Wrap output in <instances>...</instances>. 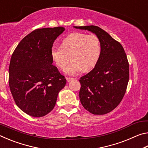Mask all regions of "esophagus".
<instances>
[{"instance_id":"esophagus-1","label":"esophagus","mask_w":148,"mask_h":148,"mask_svg":"<svg viewBox=\"0 0 148 148\" xmlns=\"http://www.w3.org/2000/svg\"><path fill=\"white\" fill-rule=\"evenodd\" d=\"M72 79H74L73 78H72V77H66V81H67V82H70L71 81V80H72Z\"/></svg>"}]
</instances>
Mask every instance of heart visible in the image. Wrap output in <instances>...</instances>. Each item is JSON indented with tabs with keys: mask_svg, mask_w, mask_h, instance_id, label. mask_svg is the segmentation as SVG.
<instances>
[{
	"mask_svg": "<svg viewBox=\"0 0 148 148\" xmlns=\"http://www.w3.org/2000/svg\"><path fill=\"white\" fill-rule=\"evenodd\" d=\"M101 51V43L97 36L76 32L65 38L61 46L52 47L51 57L55 64L63 69L71 56L72 62L64 72L67 75L74 76L83 69L87 71L93 68L99 59Z\"/></svg>",
	"mask_w": 148,
	"mask_h": 148,
	"instance_id": "1",
	"label": "heart"
}]
</instances>
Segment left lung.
<instances>
[{
  "mask_svg": "<svg viewBox=\"0 0 148 148\" xmlns=\"http://www.w3.org/2000/svg\"><path fill=\"white\" fill-rule=\"evenodd\" d=\"M87 30L98 37L101 51L94 69L79 80L80 102L84 108L95 115L109 113L123 98L129 78L127 57L121 44L100 27H74Z\"/></svg>",
  "mask_w": 148,
  "mask_h": 148,
  "instance_id": "1",
  "label": "left lung"
}]
</instances>
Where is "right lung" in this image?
I'll list each match as a JSON object with an SVG mask.
<instances>
[{"mask_svg":"<svg viewBox=\"0 0 148 148\" xmlns=\"http://www.w3.org/2000/svg\"><path fill=\"white\" fill-rule=\"evenodd\" d=\"M64 27L36 29L27 35L12 54L9 86L15 102L29 116L47 115L56 105L66 79L53 66L51 49Z\"/></svg>","mask_w":148,"mask_h":148,"instance_id":"obj_1","label":"right lung"}]
</instances>
